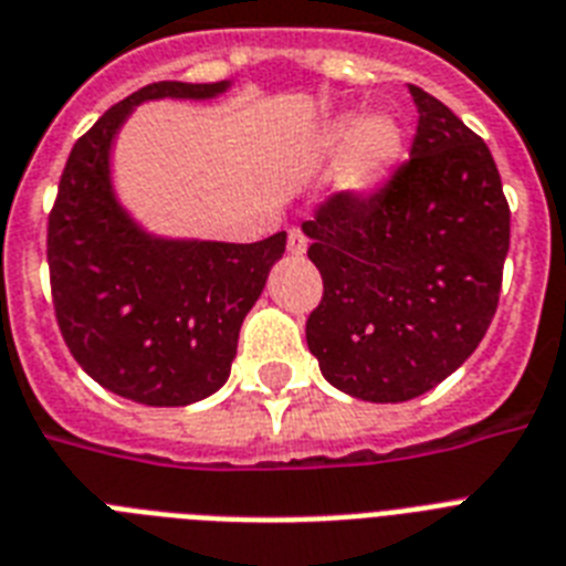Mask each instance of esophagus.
<instances>
[{
  "mask_svg": "<svg viewBox=\"0 0 566 566\" xmlns=\"http://www.w3.org/2000/svg\"><path fill=\"white\" fill-rule=\"evenodd\" d=\"M305 249H308V240H305V234H302L300 229L287 231V252L300 258V255H305Z\"/></svg>",
  "mask_w": 566,
  "mask_h": 566,
  "instance_id": "esophagus-1",
  "label": "esophagus"
}]
</instances>
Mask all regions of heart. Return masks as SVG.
Wrapping results in <instances>:
<instances>
[{
  "mask_svg": "<svg viewBox=\"0 0 566 566\" xmlns=\"http://www.w3.org/2000/svg\"><path fill=\"white\" fill-rule=\"evenodd\" d=\"M402 146L405 132L394 114H340L314 135L311 161L326 164L344 155L335 172L337 193L370 196L390 179V172L402 158Z\"/></svg>",
  "mask_w": 566,
  "mask_h": 566,
  "instance_id": "obj_1",
  "label": "heart"
}]
</instances>
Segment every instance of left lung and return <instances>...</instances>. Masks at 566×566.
I'll return each instance as SVG.
<instances>
[{
  "label": "left lung",
  "instance_id": "obj_1",
  "mask_svg": "<svg viewBox=\"0 0 566 566\" xmlns=\"http://www.w3.org/2000/svg\"><path fill=\"white\" fill-rule=\"evenodd\" d=\"M411 161L376 196L302 222L323 302L305 337L319 373L364 402H408L461 367L496 314L511 211L491 149L417 84Z\"/></svg>",
  "mask_w": 566,
  "mask_h": 566
}]
</instances>
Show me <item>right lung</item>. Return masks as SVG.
Masks as SVG:
<instances>
[{"mask_svg":"<svg viewBox=\"0 0 566 566\" xmlns=\"http://www.w3.org/2000/svg\"><path fill=\"white\" fill-rule=\"evenodd\" d=\"M229 87L146 84L96 119L57 185L46 240L57 326L82 370L132 402L181 408L217 394L284 255V231L258 243L155 234L114 188V144L137 105L217 99Z\"/></svg>","mask_w":566,"mask_h":566,"instance_id":"obj_1","label":"right lung"}]
</instances>
